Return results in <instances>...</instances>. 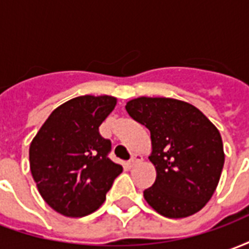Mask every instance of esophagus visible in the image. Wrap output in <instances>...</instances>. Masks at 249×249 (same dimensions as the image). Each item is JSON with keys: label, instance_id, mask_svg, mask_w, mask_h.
Instances as JSON below:
<instances>
[{"label": "esophagus", "instance_id": "esophagus-1", "mask_svg": "<svg viewBox=\"0 0 249 249\" xmlns=\"http://www.w3.org/2000/svg\"><path fill=\"white\" fill-rule=\"evenodd\" d=\"M141 160H142V159H141L140 155H133V157L130 159L129 162L126 164V167H128L130 169V168H133V167H135V165H137V164H139V162H140Z\"/></svg>", "mask_w": 249, "mask_h": 249}]
</instances>
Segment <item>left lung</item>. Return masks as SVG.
<instances>
[{
    "instance_id": "left-lung-1",
    "label": "left lung",
    "mask_w": 249,
    "mask_h": 249,
    "mask_svg": "<svg viewBox=\"0 0 249 249\" xmlns=\"http://www.w3.org/2000/svg\"><path fill=\"white\" fill-rule=\"evenodd\" d=\"M132 119L151 132L156 181L144 191L146 203L169 219L196 213L208 203L224 165L217 128L196 107L165 97L126 103Z\"/></svg>"
}]
</instances>
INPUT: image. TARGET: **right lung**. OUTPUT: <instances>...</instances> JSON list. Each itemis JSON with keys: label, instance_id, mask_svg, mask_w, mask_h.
<instances>
[{"label": "right lung", "instance_id": "1", "mask_svg": "<svg viewBox=\"0 0 249 249\" xmlns=\"http://www.w3.org/2000/svg\"><path fill=\"white\" fill-rule=\"evenodd\" d=\"M114 107L112 96L71 98L52 112L32 141V176L58 213L81 217L94 212L123 172L108 157L110 140L98 132Z\"/></svg>", "mask_w": 249, "mask_h": 249}]
</instances>
